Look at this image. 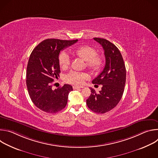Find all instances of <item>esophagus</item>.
<instances>
[{
	"label": "esophagus",
	"instance_id": "obj_1",
	"mask_svg": "<svg viewBox=\"0 0 158 158\" xmlns=\"http://www.w3.org/2000/svg\"><path fill=\"white\" fill-rule=\"evenodd\" d=\"M74 89H81V88H83V86H79V85H73V86Z\"/></svg>",
	"mask_w": 158,
	"mask_h": 158
}]
</instances>
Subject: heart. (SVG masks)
Here are the masks:
<instances>
[{
    "instance_id": "obj_1",
    "label": "heart",
    "mask_w": 158,
    "mask_h": 158,
    "mask_svg": "<svg viewBox=\"0 0 158 158\" xmlns=\"http://www.w3.org/2000/svg\"><path fill=\"white\" fill-rule=\"evenodd\" d=\"M76 53L87 62V66L89 69L94 72L101 69L104 64L103 59L102 57L97 56V51L93 48L88 46H80L76 49ZM59 62L62 68H67L71 62L68 53L62 51L59 55ZM87 79H89V76L87 74L77 71H71L65 76V81L67 82L76 84H81Z\"/></svg>"
}]
</instances>
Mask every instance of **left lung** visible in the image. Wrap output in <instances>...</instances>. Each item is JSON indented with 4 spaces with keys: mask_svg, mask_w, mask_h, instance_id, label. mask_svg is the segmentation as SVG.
I'll return each instance as SVG.
<instances>
[{
    "mask_svg": "<svg viewBox=\"0 0 158 158\" xmlns=\"http://www.w3.org/2000/svg\"><path fill=\"white\" fill-rule=\"evenodd\" d=\"M104 51L106 64L102 71L92 81L95 85L101 84V91L91 94L86 100L88 107L98 114H104L114 108L120 101L124 90L126 67L123 56L114 44L109 40L95 37Z\"/></svg>",
    "mask_w": 158,
    "mask_h": 158,
    "instance_id": "obj_1",
    "label": "left lung"
}]
</instances>
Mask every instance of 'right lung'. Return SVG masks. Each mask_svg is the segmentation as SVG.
I'll list each match as a JSON object with an SVG mask.
<instances>
[{"instance_id":"1","label":"right lung","mask_w":158,"mask_h":158,"mask_svg":"<svg viewBox=\"0 0 158 158\" xmlns=\"http://www.w3.org/2000/svg\"><path fill=\"white\" fill-rule=\"evenodd\" d=\"M77 40L48 39L39 44L30 56L26 73L27 90L34 105L45 112L56 113L67 105L69 93L73 90L72 85L64 84L54 90L52 87L60 73V51Z\"/></svg>"}]
</instances>
